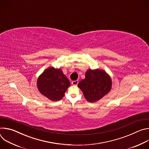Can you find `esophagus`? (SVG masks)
Returning a JSON list of instances; mask_svg holds the SVG:
<instances>
[{"instance_id": "1", "label": "esophagus", "mask_w": 149, "mask_h": 149, "mask_svg": "<svg viewBox=\"0 0 149 149\" xmlns=\"http://www.w3.org/2000/svg\"><path fill=\"white\" fill-rule=\"evenodd\" d=\"M78 84V80H75V81H73L72 82V84L73 86H77V85Z\"/></svg>"}]
</instances>
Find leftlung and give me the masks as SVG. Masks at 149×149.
Returning a JSON list of instances; mask_svg holds the SVG:
<instances>
[{"mask_svg": "<svg viewBox=\"0 0 149 149\" xmlns=\"http://www.w3.org/2000/svg\"><path fill=\"white\" fill-rule=\"evenodd\" d=\"M88 101L94 102L108 94L111 88V79L104 71L89 69L86 73V78L78 84Z\"/></svg>", "mask_w": 149, "mask_h": 149, "instance_id": "left-lung-1", "label": "left lung"}]
</instances>
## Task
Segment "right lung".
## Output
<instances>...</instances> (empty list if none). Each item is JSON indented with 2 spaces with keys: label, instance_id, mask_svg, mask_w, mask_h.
Masks as SVG:
<instances>
[{
  "label": "right lung",
  "instance_id": "right-lung-1",
  "mask_svg": "<svg viewBox=\"0 0 149 149\" xmlns=\"http://www.w3.org/2000/svg\"><path fill=\"white\" fill-rule=\"evenodd\" d=\"M37 86L39 92L48 99L57 101L62 98L70 82L60 69L50 67L38 79Z\"/></svg>",
  "mask_w": 149,
  "mask_h": 149
}]
</instances>
